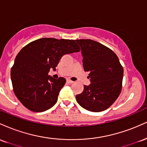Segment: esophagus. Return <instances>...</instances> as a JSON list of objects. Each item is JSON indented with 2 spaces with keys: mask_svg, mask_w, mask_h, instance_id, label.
<instances>
[{
  "mask_svg": "<svg viewBox=\"0 0 147 147\" xmlns=\"http://www.w3.org/2000/svg\"><path fill=\"white\" fill-rule=\"evenodd\" d=\"M66 82H67V83H68V84H73L74 83V82H72V81L70 80V79H67Z\"/></svg>",
  "mask_w": 147,
  "mask_h": 147,
  "instance_id": "esophagus-1",
  "label": "esophagus"
}]
</instances>
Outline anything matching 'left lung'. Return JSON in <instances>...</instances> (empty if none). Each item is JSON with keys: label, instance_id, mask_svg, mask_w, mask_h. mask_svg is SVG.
<instances>
[{"label": "left lung", "instance_id": "1", "mask_svg": "<svg viewBox=\"0 0 147 147\" xmlns=\"http://www.w3.org/2000/svg\"><path fill=\"white\" fill-rule=\"evenodd\" d=\"M82 49L84 70L88 72L90 84L76 95L78 104L92 112L109 108L122 90L124 70L113 51L90 39L75 40Z\"/></svg>", "mask_w": 147, "mask_h": 147}]
</instances>
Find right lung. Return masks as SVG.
I'll list each match as a JSON object with an SVG mask.
<instances>
[{"mask_svg":"<svg viewBox=\"0 0 147 147\" xmlns=\"http://www.w3.org/2000/svg\"><path fill=\"white\" fill-rule=\"evenodd\" d=\"M80 51L74 40L43 38L18 52L11 70L13 89L18 100L29 110L43 112L56 104L65 79L48 75L65 55Z\"/></svg>","mask_w":147,"mask_h":147,"instance_id":"obj_1","label":"right lung"}]
</instances>
